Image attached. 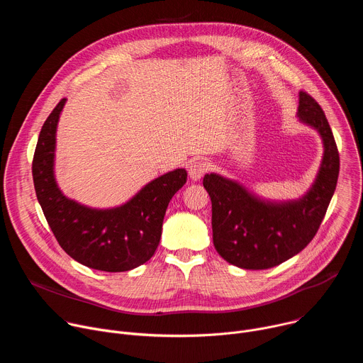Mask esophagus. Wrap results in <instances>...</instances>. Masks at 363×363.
<instances>
[{
  "label": "esophagus",
  "mask_w": 363,
  "mask_h": 363,
  "mask_svg": "<svg viewBox=\"0 0 363 363\" xmlns=\"http://www.w3.org/2000/svg\"><path fill=\"white\" fill-rule=\"evenodd\" d=\"M206 169H208V164L203 161H195L189 165V169H188L189 178L192 181H199L202 178V175L206 172Z\"/></svg>",
  "instance_id": "1"
}]
</instances>
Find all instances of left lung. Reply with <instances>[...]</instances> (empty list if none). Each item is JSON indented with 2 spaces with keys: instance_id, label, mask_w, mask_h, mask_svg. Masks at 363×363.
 Returning <instances> with one entry per match:
<instances>
[{
  "instance_id": "8db88e82",
  "label": "left lung",
  "mask_w": 363,
  "mask_h": 363,
  "mask_svg": "<svg viewBox=\"0 0 363 363\" xmlns=\"http://www.w3.org/2000/svg\"><path fill=\"white\" fill-rule=\"evenodd\" d=\"M298 122L315 129L323 143L318 175L296 199H269L235 179L206 174L203 188L213 202V241L230 264L264 270L298 254L316 235L339 177V152L329 122L318 101L298 93Z\"/></svg>"
}]
</instances>
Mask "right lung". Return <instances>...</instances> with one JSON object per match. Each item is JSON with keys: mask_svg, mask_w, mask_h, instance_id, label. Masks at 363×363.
<instances>
[{"mask_svg": "<svg viewBox=\"0 0 363 363\" xmlns=\"http://www.w3.org/2000/svg\"><path fill=\"white\" fill-rule=\"evenodd\" d=\"M65 105L62 99L44 122L34 152L33 179L44 217L77 263L108 273L136 269L158 248L168 203L188 174L184 168L169 171L111 208H93L66 196L55 175L56 135Z\"/></svg>", "mask_w": 363, "mask_h": 363, "instance_id": "right-lung-1", "label": "right lung"}]
</instances>
